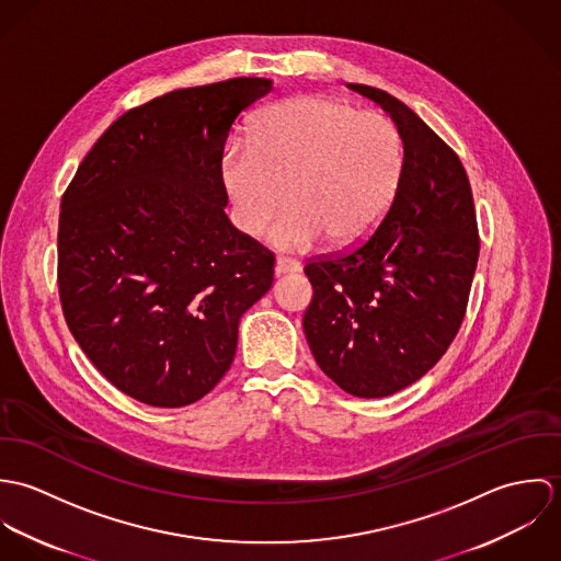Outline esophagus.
Returning <instances> with one entry per match:
<instances>
[{
	"label": "esophagus",
	"instance_id": "esophagus-1",
	"mask_svg": "<svg viewBox=\"0 0 561 561\" xmlns=\"http://www.w3.org/2000/svg\"><path fill=\"white\" fill-rule=\"evenodd\" d=\"M298 270H300V263L296 259H287V256H278L276 259V265H274L276 276H283V274H289V272H298Z\"/></svg>",
	"mask_w": 561,
	"mask_h": 561
}]
</instances>
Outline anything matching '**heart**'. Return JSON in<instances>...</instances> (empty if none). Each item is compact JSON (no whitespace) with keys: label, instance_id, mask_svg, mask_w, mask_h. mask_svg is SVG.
Segmentation results:
<instances>
[{"label":"heart","instance_id":"1","mask_svg":"<svg viewBox=\"0 0 561 561\" xmlns=\"http://www.w3.org/2000/svg\"><path fill=\"white\" fill-rule=\"evenodd\" d=\"M398 125L374 110L330 96H296L265 110L250 145L231 140L220 181L243 233L270 231L278 248L300 250L321 238L334 245L367 240L389 216L403 176Z\"/></svg>","mask_w":561,"mask_h":561}]
</instances>
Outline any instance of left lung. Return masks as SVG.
Here are the masks:
<instances>
[{"label": "left lung", "instance_id": "left-lung-1", "mask_svg": "<svg viewBox=\"0 0 561 561\" xmlns=\"http://www.w3.org/2000/svg\"><path fill=\"white\" fill-rule=\"evenodd\" d=\"M382 105L403 140L401 187L358 248L305 274V334L321 371L356 398H387L425 376L467 313L480 256L473 192L460 158L393 94L350 83Z\"/></svg>", "mask_w": 561, "mask_h": 561}]
</instances>
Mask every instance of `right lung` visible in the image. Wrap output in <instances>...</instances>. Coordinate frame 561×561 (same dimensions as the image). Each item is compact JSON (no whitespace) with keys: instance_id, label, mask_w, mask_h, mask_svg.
Returning a JSON list of instances; mask_svg holds the SVG:
<instances>
[{"instance_id":"right-lung-1","label":"right lung","mask_w":561,"mask_h":561,"mask_svg":"<svg viewBox=\"0 0 561 561\" xmlns=\"http://www.w3.org/2000/svg\"><path fill=\"white\" fill-rule=\"evenodd\" d=\"M272 80L172 90L94 142L60 203L62 313L90 363L156 408L205 398L229 371L241 316L274 280V254L225 207L220 156Z\"/></svg>"}]
</instances>
